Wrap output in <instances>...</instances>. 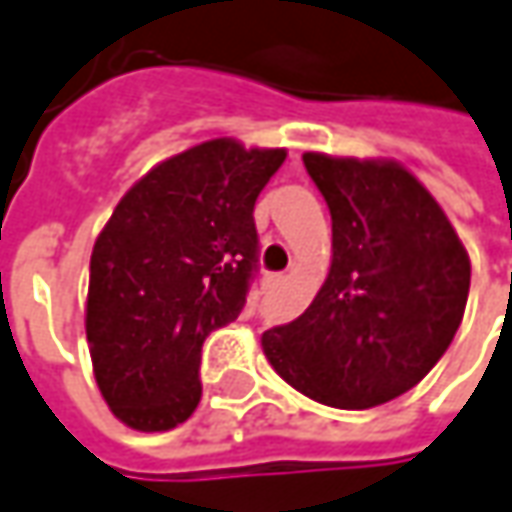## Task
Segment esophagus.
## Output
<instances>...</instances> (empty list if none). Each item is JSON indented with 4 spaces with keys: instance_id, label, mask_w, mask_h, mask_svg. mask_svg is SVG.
<instances>
[{
    "instance_id": "1",
    "label": "esophagus",
    "mask_w": 512,
    "mask_h": 512,
    "mask_svg": "<svg viewBox=\"0 0 512 512\" xmlns=\"http://www.w3.org/2000/svg\"><path fill=\"white\" fill-rule=\"evenodd\" d=\"M283 283H286V275H269V278H266V286H269V289H278Z\"/></svg>"
}]
</instances>
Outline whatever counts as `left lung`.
I'll return each mask as SVG.
<instances>
[{
    "instance_id": "left-lung-1",
    "label": "left lung",
    "mask_w": 512,
    "mask_h": 512,
    "mask_svg": "<svg viewBox=\"0 0 512 512\" xmlns=\"http://www.w3.org/2000/svg\"><path fill=\"white\" fill-rule=\"evenodd\" d=\"M303 166L332 214V266L309 309L260 341L312 401L369 410L415 387L453 344L470 257L404 166L315 151Z\"/></svg>"
}]
</instances>
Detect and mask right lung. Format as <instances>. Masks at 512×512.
I'll return each instance as SVG.
<instances>
[{"label": "right lung", "mask_w": 512, "mask_h": 512, "mask_svg": "<svg viewBox=\"0 0 512 512\" xmlns=\"http://www.w3.org/2000/svg\"><path fill=\"white\" fill-rule=\"evenodd\" d=\"M283 148L220 137L174 154L125 191L91 252L85 335L105 404L163 433L197 410L200 352L246 306L255 200Z\"/></svg>", "instance_id": "add662e5"}]
</instances>
